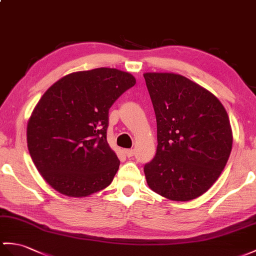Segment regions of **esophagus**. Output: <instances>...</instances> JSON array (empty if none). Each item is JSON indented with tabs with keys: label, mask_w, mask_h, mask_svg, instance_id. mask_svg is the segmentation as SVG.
<instances>
[{
	"label": "esophagus",
	"mask_w": 256,
	"mask_h": 256,
	"mask_svg": "<svg viewBox=\"0 0 256 256\" xmlns=\"http://www.w3.org/2000/svg\"><path fill=\"white\" fill-rule=\"evenodd\" d=\"M124 154H126V157L130 158V157L134 156V150H124Z\"/></svg>",
	"instance_id": "34e87169"
}]
</instances>
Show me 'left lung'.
<instances>
[{"label": "left lung", "mask_w": 256, "mask_h": 256, "mask_svg": "<svg viewBox=\"0 0 256 256\" xmlns=\"http://www.w3.org/2000/svg\"><path fill=\"white\" fill-rule=\"evenodd\" d=\"M157 121V152L146 181L164 198L186 202L210 188L232 148L229 116L216 96L174 73H145Z\"/></svg>", "instance_id": "1"}]
</instances>
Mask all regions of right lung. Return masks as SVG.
I'll use <instances>...</instances> for the list:
<instances>
[{
	"mask_svg": "<svg viewBox=\"0 0 256 256\" xmlns=\"http://www.w3.org/2000/svg\"><path fill=\"white\" fill-rule=\"evenodd\" d=\"M135 77L99 68L62 77L41 97L27 124L39 174L63 195L85 198L114 180L120 160L106 142L109 109Z\"/></svg>",
	"mask_w": 256,
	"mask_h": 256,
	"instance_id": "right-lung-1",
	"label": "right lung"
}]
</instances>
